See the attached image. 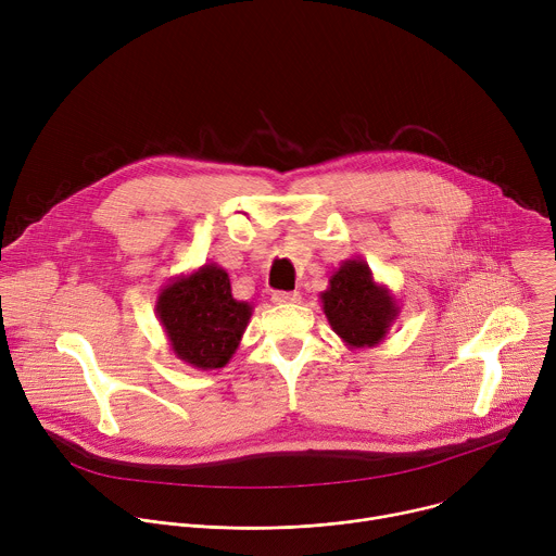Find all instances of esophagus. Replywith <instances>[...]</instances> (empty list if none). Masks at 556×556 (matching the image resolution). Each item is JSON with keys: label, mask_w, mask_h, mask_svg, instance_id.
I'll return each mask as SVG.
<instances>
[{"label": "esophagus", "mask_w": 556, "mask_h": 556, "mask_svg": "<svg viewBox=\"0 0 556 556\" xmlns=\"http://www.w3.org/2000/svg\"><path fill=\"white\" fill-rule=\"evenodd\" d=\"M273 301L275 303H279V305H286V303H296V301H301V294L299 292H275L273 294Z\"/></svg>", "instance_id": "obj_1"}]
</instances>
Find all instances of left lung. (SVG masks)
<instances>
[{"label":"left lung","instance_id":"obj_1","mask_svg":"<svg viewBox=\"0 0 556 556\" xmlns=\"http://www.w3.org/2000/svg\"><path fill=\"white\" fill-rule=\"evenodd\" d=\"M330 328L350 350L376 348L399 319L401 305L384 283H378L365 260H345L319 294Z\"/></svg>","mask_w":556,"mask_h":556}]
</instances>
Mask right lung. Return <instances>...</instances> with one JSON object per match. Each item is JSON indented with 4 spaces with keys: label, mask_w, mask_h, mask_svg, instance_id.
Here are the masks:
<instances>
[{
    "label": "right lung",
    "mask_w": 556,
    "mask_h": 556,
    "mask_svg": "<svg viewBox=\"0 0 556 556\" xmlns=\"http://www.w3.org/2000/svg\"><path fill=\"white\" fill-rule=\"evenodd\" d=\"M155 314L176 358L206 371L232 358L249 328L253 305L232 296L222 266L204 264L163 286Z\"/></svg>",
    "instance_id": "right-lung-1"
}]
</instances>
